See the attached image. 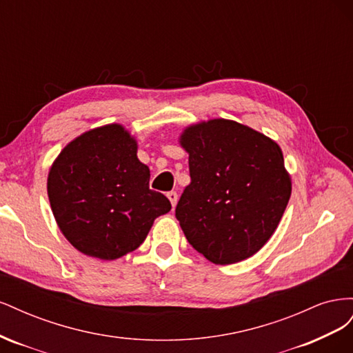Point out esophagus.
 Listing matches in <instances>:
<instances>
[{"label":"esophagus","mask_w":353,"mask_h":353,"mask_svg":"<svg viewBox=\"0 0 353 353\" xmlns=\"http://www.w3.org/2000/svg\"><path fill=\"white\" fill-rule=\"evenodd\" d=\"M166 196H168V199H169V201H170V205H172V208H175L176 203H178V194H176V191H169V193H168Z\"/></svg>","instance_id":"obj_1"}]
</instances>
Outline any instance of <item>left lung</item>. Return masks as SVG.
<instances>
[{
    "label": "left lung",
    "mask_w": 353,
    "mask_h": 353,
    "mask_svg": "<svg viewBox=\"0 0 353 353\" xmlns=\"http://www.w3.org/2000/svg\"><path fill=\"white\" fill-rule=\"evenodd\" d=\"M179 144L191 183L175 216L188 243L216 265L250 258L271 239L292 194L280 145L228 119L187 126Z\"/></svg>",
    "instance_id": "1"
}]
</instances>
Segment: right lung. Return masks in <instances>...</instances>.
Wrapping results in <instances>:
<instances>
[{
    "label": "right lung",
    "mask_w": 353,
    "mask_h": 353,
    "mask_svg": "<svg viewBox=\"0 0 353 353\" xmlns=\"http://www.w3.org/2000/svg\"><path fill=\"white\" fill-rule=\"evenodd\" d=\"M150 169L119 123L74 138L52 163L47 191L52 215L81 253L113 261L140 248L170 201L148 187Z\"/></svg>",
    "instance_id": "1"
}]
</instances>
